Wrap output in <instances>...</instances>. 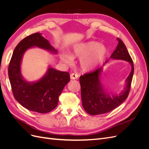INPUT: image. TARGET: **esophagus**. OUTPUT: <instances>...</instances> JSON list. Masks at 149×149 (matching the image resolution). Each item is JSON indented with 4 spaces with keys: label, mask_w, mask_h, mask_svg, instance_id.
<instances>
[{
    "label": "esophagus",
    "mask_w": 149,
    "mask_h": 149,
    "mask_svg": "<svg viewBox=\"0 0 149 149\" xmlns=\"http://www.w3.org/2000/svg\"><path fill=\"white\" fill-rule=\"evenodd\" d=\"M78 74H75V73H71L70 74V78L71 79H76L78 78Z\"/></svg>",
    "instance_id": "1"
}]
</instances>
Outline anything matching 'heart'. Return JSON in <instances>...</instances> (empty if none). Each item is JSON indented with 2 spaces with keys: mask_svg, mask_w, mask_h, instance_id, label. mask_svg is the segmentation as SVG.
Here are the masks:
<instances>
[{
  "mask_svg": "<svg viewBox=\"0 0 149 149\" xmlns=\"http://www.w3.org/2000/svg\"><path fill=\"white\" fill-rule=\"evenodd\" d=\"M107 48L95 41H89L76 44L70 55L62 53L61 60L66 63H71L73 58H80L79 65L85 71L93 70L104 60L107 54Z\"/></svg>",
  "mask_w": 149,
  "mask_h": 149,
  "instance_id": "b5f03b06",
  "label": "heart"
}]
</instances>
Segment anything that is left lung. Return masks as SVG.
Instances as JSON below:
<instances>
[{"label": "left lung", "mask_w": 149, "mask_h": 149, "mask_svg": "<svg viewBox=\"0 0 149 149\" xmlns=\"http://www.w3.org/2000/svg\"><path fill=\"white\" fill-rule=\"evenodd\" d=\"M117 40L118 45L110 58L127 61L131 66V71L125 81V87L123 91L119 94H112L111 96L104 89L101 81L102 66L92 73L84 74L79 77L83 107L86 112L93 116L105 114L112 111L120 106L129 95L134 74V63L123 42L119 38ZM108 61H106L103 66Z\"/></svg>", "instance_id": "8db88e82"}]
</instances>
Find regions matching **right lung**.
Listing matches in <instances>:
<instances>
[{"mask_svg": "<svg viewBox=\"0 0 149 149\" xmlns=\"http://www.w3.org/2000/svg\"><path fill=\"white\" fill-rule=\"evenodd\" d=\"M37 47L56 54L57 50L41 33L25 37L17 45L8 66V74L15 100L30 111L47 113L57 106L59 96L65 85L70 81V73L49 66L46 73L37 81L29 82L21 73V63L25 52Z\"/></svg>", "mask_w": 149, "mask_h": 149, "instance_id": "add662e5", "label": "right lung"}]
</instances>
